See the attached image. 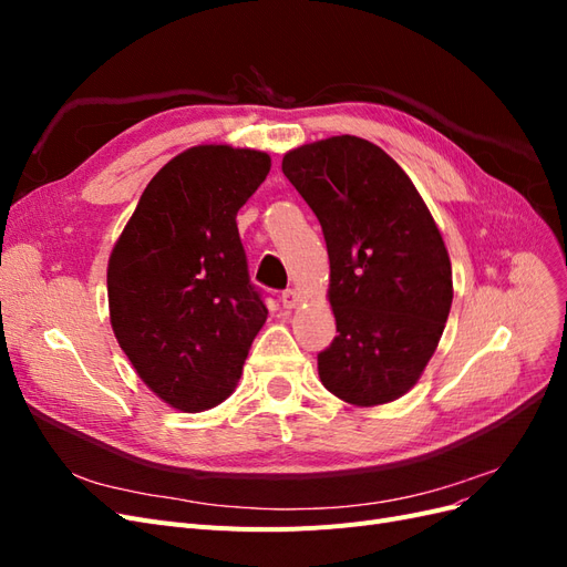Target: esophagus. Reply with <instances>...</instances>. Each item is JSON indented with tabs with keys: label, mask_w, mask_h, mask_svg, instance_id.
<instances>
[{
	"label": "esophagus",
	"mask_w": 567,
	"mask_h": 567,
	"mask_svg": "<svg viewBox=\"0 0 567 567\" xmlns=\"http://www.w3.org/2000/svg\"><path fill=\"white\" fill-rule=\"evenodd\" d=\"M300 302V296H298V290L296 288H286L284 293H281V305L286 307V310H293V307Z\"/></svg>",
	"instance_id": "esophagus-1"
}]
</instances>
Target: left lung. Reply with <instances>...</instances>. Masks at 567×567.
Masks as SVG:
<instances>
[{"instance_id":"left-lung-1","label":"left lung","mask_w":567,"mask_h":567,"mask_svg":"<svg viewBox=\"0 0 567 567\" xmlns=\"http://www.w3.org/2000/svg\"><path fill=\"white\" fill-rule=\"evenodd\" d=\"M281 169L329 250L338 336L317 354L321 383L357 406L402 398L431 362L454 298L433 215L404 169L359 136L288 151Z\"/></svg>"}]
</instances>
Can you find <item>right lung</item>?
Masks as SVG:
<instances>
[{
    "mask_svg": "<svg viewBox=\"0 0 567 567\" xmlns=\"http://www.w3.org/2000/svg\"><path fill=\"white\" fill-rule=\"evenodd\" d=\"M262 151L194 146L148 182L109 260L113 333L140 379L182 411L227 400L267 319L236 213Z\"/></svg>",
    "mask_w": 567,
    "mask_h": 567,
    "instance_id": "obj_1",
    "label": "right lung"
}]
</instances>
